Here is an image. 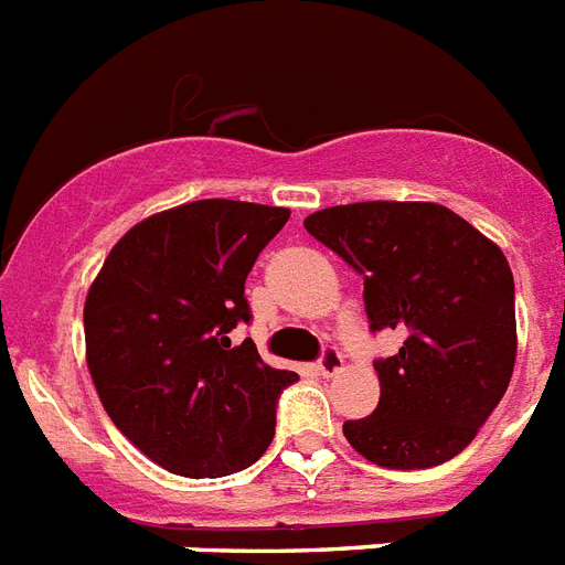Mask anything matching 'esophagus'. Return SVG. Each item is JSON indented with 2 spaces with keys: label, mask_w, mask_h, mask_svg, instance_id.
<instances>
[{
  "label": "esophagus",
  "mask_w": 565,
  "mask_h": 565,
  "mask_svg": "<svg viewBox=\"0 0 565 565\" xmlns=\"http://www.w3.org/2000/svg\"><path fill=\"white\" fill-rule=\"evenodd\" d=\"M340 370H343V355H340L334 347H329L323 355H320V361H317V372L326 377H332V375H338Z\"/></svg>",
  "instance_id": "obj_1"
}]
</instances>
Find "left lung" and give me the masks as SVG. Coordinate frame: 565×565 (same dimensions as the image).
Instances as JSON below:
<instances>
[{"mask_svg": "<svg viewBox=\"0 0 565 565\" xmlns=\"http://www.w3.org/2000/svg\"><path fill=\"white\" fill-rule=\"evenodd\" d=\"M306 231L363 277L372 332L404 329L375 361L381 401L343 424L363 459L433 468L473 441L516 361L514 274L477 227L433 202H358L311 213Z\"/></svg>", "mask_w": 565, "mask_h": 565, "instance_id": "1", "label": "left lung"}]
</instances>
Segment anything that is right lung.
<instances>
[{
	"label": "right lung",
	"instance_id": "obj_1",
	"mask_svg": "<svg viewBox=\"0 0 565 565\" xmlns=\"http://www.w3.org/2000/svg\"><path fill=\"white\" fill-rule=\"evenodd\" d=\"M288 207L202 199L143 218L86 294V363L126 439L170 473L216 479L268 450L277 398L297 372L245 340V279Z\"/></svg>",
	"mask_w": 565,
	"mask_h": 565
}]
</instances>
